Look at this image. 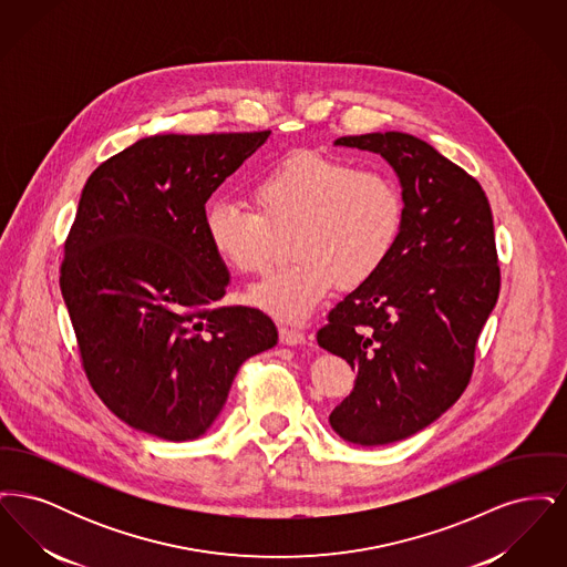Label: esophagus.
I'll list each match as a JSON object with an SVG mask.
<instances>
[{"label":"esophagus","instance_id":"34e87169","mask_svg":"<svg viewBox=\"0 0 567 567\" xmlns=\"http://www.w3.org/2000/svg\"><path fill=\"white\" fill-rule=\"evenodd\" d=\"M280 342L287 347H297L306 342V333L296 327H280Z\"/></svg>","mask_w":567,"mask_h":567}]
</instances>
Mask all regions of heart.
<instances>
[{
    "instance_id": "b5f03b06",
    "label": "heart",
    "mask_w": 567,
    "mask_h": 567,
    "mask_svg": "<svg viewBox=\"0 0 567 567\" xmlns=\"http://www.w3.org/2000/svg\"><path fill=\"white\" fill-rule=\"evenodd\" d=\"M257 210L216 199L204 231L216 257L250 274L270 261L276 234H293V264L274 270L248 291V301L282 323H303L340 282L370 280L400 238L404 199L380 167H354L317 153H296L252 183Z\"/></svg>"
}]
</instances>
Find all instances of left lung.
Returning <instances> with one entry per match:
<instances>
[{
    "mask_svg": "<svg viewBox=\"0 0 567 567\" xmlns=\"http://www.w3.org/2000/svg\"><path fill=\"white\" fill-rule=\"evenodd\" d=\"M377 153L400 178L404 218L384 266L331 312L317 340L357 372L333 432L359 446L410 437L465 391L478 336L499 296L483 187L432 144L402 134L333 142Z\"/></svg>",
    "mask_w": 567,
    "mask_h": 567,
    "instance_id": "8db88e82",
    "label": "left lung"
}]
</instances>
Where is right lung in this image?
<instances>
[{
	"label": "right lung",
	"instance_id": "right-lung-1",
	"mask_svg": "<svg viewBox=\"0 0 567 567\" xmlns=\"http://www.w3.org/2000/svg\"><path fill=\"white\" fill-rule=\"evenodd\" d=\"M271 132L157 134L102 163L82 189L61 296L93 391L137 432H208L248 357L278 342L261 310L218 306L227 266L206 202Z\"/></svg>",
	"mask_w": 567,
	"mask_h": 567
}]
</instances>
